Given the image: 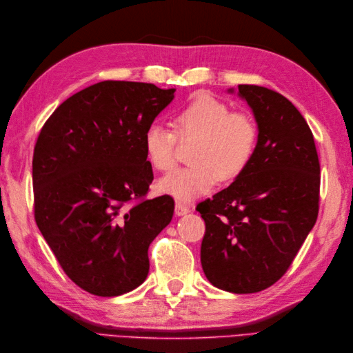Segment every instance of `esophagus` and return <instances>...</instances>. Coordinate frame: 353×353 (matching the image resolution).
<instances>
[{
    "label": "esophagus",
    "instance_id": "34e87169",
    "mask_svg": "<svg viewBox=\"0 0 353 353\" xmlns=\"http://www.w3.org/2000/svg\"><path fill=\"white\" fill-rule=\"evenodd\" d=\"M174 212H176V215H177V216H181V215H186L188 212H191V209H190V206H186V205L176 203Z\"/></svg>",
    "mask_w": 353,
    "mask_h": 353
}]
</instances>
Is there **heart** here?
I'll return each instance as SVG.
<instances>
[{
    "label": "heart",
    "instance_id": "heart-1",
    "mask_svg": "<svg viewBox=\"0 0 353 353\" xmlns=\"http://www.w3.org/2000/svg\"><path fill=\"white\" fill-rule=\"evenodd\" d=\"M176 135L152 124L147 127L142 145L148 162L157 171H171L177 165V139H197L191 153L192 167L162 177L157 188L183 203L211 192L219 181H232L249 165L258 141L253 119L230 112L226 103L212 95L199 94L172 117Z\"/></svg>",
    "mask_w": 353,
    "mask_h": 353
}]
</instances>
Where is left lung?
<instances>
[{
	"label": "left lung",
	"mask_w": 353,
	"mask_h": 353,
	"mask_svg": "<svg viewBox=\"0 0 353 353\" xmlns=\"http://www.w3.org/2000/svg\"><path fill=\"white\" fill-rule=\"evenodd\" d=\"M238 95L253 112L258 142L235 182L197 206L206 224L200 261L214 287L250 294L281 279L316 224L320 162L288 99L254 85H239Z\"/></svg>",
	"instance_id": "obj_1"
}]
</instances>
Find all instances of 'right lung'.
<instances>
[{
    "label": "right lung",
    "instance_id": "right-lung-1",
    "mask_svg": "<svg viewBox=\"0 0 353 353\" xmlns=\"http://www.w3.org/2000/svg\"><path fill=\"white\" fill-rule=\"evenodd\" d=\"M176 89L106 80L65 100L33 153L34 220L70 279L101 297L148 274V247L170 224L174 200H145L153 181L142 145Z\"/></svg>",
    "mask_w": 353,
    "mask_h": 353
}]
</instances>
